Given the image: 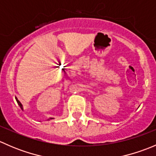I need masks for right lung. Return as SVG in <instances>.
<instances>
[{
	"mask_svg": "<svg viewBox=\"0 0 156 156\" xmlns=\"http://www.w3.org/2000/svg\"><path fill=\"white\" fill-rule=\"evenodd\" d=\"M16 102H17V103H18V104H19V106H20V108H22V109H23V106H22L21 103H20V101H19V100H18V99H17V98H16Z\"/></svg>",
	"mask_w": 156,
	"mask_h": 156,
	"instance_id": "right-lung-1",
	"label": "right lung"
}]
</instances>
